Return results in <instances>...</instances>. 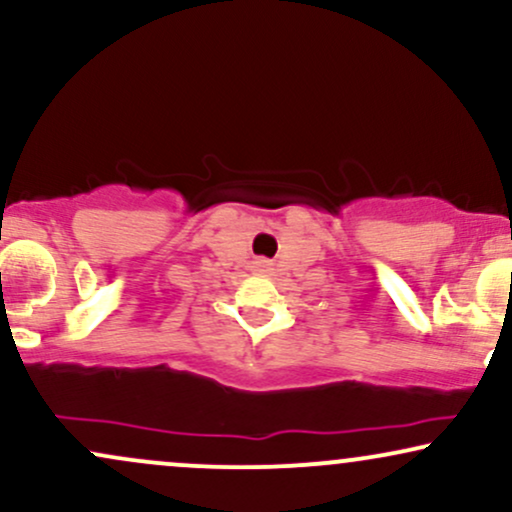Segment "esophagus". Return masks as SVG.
Masks as SVG:
<instances>
[{
    "instance_id": "obj_1",
    "label": "esophagus",
    "mask_w": 512,
    "mask_h": 512,
    "mask_svg": "<svg viewBox=\"0 0 512 512\" xmlns=\"http://www.w3.org/2000/svg\"><path fill=\"white\" fill-rule=\"evenodd\" d=\"M260 267H269V264L267 262H260Z\"/></svg>"
}]
</instances>
